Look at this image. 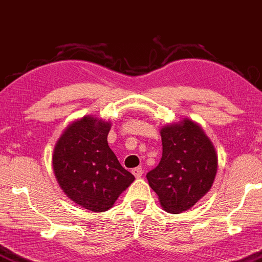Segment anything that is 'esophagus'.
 I'll return each instance as SVG.
<instances>
[{
	"label": "esophagus",
	"instance_id": "esophagus-1",
	"mask_svg": "<svg viewBox=\"0 0 262 262\" xmlns=\"http://www.w3.org/2000/svg\"><path fill=\"white\" fill-rule=\"evenodd\" d=\"M132 173H134L136 178H140L143 175V169L142 166H138V168H135L134 170H132Z\"/></svg>",
	"mask_w": 262,
	"mask_h": 262
}]
</instances>
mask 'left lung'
Here are the masks:
<instances>
[{
  "label": "left lung",
  "instance_id": "left-lung-1",
  "mask_svg": "<svg viewBox=\"0 0 262 262\" xmlns=\"http://www.w3.org/2000/svg\"><path fill=\"white\" fill-rule=\"evenodd\" d=\"M163 154L146 173L161 206L173 214L194 206L210 190L217 171V154L202 127L190 119L161 130Z\"/></svg>",
  "mask_w": 262,
  "mask_h": 262
}]
</instances>
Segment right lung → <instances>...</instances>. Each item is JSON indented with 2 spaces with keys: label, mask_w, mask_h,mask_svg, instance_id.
<instances>
[{
  "label": "right lung",
  "mask_w": 262,
  "mask_h": 262,
  "mask_svg": "<svg viewBox=\"0 0 262 262\" xmlns=\"http://www.w3.org/2000/svg\"><path fill=\"white\" fill-rule=\"evenodd\" d=\"M111 123L85 116L68 125L53 152V170L63 192L94 213H103L135 181L110 149Z\"/></svg>",
  "instance_id": "add662e5"
}]
</instances>
